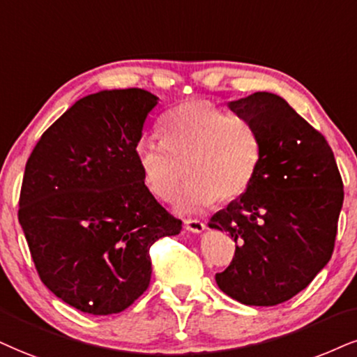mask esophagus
Returning <instances> with one entry per match:
<instances>
[{
    "label": "esophagus",
    "mask_w": 357,
    "mask_h": 357,
    "mask_svg": "<svg viewBox=\"0 0 357 357\" xmlns=\"http://www.w3.org/2000/svg\"><path fill=\"white\" fill-rule=\"evenodd\" d=\"M185 228H187V230L193 231V233H200V231L205 230V223L200 222V220L188 218V220H185Z\"/></svg>",
    "instance_id": "34e87169"
}]
</instances>
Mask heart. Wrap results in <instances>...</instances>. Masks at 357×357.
I'll return each mask as SVG.
<instances>
[{
  "mask_svg": "<svg viewBox=\"0 0 357 357\" xmlns=\"http://www.w3.org/2000/svg\"><path fill=\"white\" fill-rule=\"evenodd\" d=\"M162 142L142 139L135 160L145 187L157 199L170 202L185 182L190 185L178 210L195 212L227 204L248 190L257 175L261 142L248 119L228 116L204 99H192L164 114L158 122Z\"/></svg>",
  "mask_w": 357,
  "mask_h": 357,
  "instance_id": "obj_1",
  "label": "heart"
}]
</instances>
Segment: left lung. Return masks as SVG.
Wrapping results in <instances>:
<instances>
[{
  "mask_svg": "<svg viewBox=\"0 0 357 357\" xmlns=\"http://www.w3.org/2000/svg\"><path fill=\"white\" fill-rule=\"evenodd\" d=\"M255 126L261 157L252 185L210 218L235 255L218 288L248 306H276L305 289L331 259L344 200L324 135L280 96L255 92L228 104Z\"/></svg>",
  "mask_w": 357,
  "mask_h": 357,
  "instance_id": "8db88e82",
  "label": "left lung"
}]
</instances>
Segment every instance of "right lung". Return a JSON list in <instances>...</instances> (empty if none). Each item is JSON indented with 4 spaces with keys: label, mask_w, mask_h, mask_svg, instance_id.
I'll list each match as a JSON object with an SVG mask.
<instances>
[{
    "label": "right lung",
    "mask_w": 357,
    "mask_h": 357,
    "mask_svg": "<svg viewBox=\"0 0 357 357\" xmlns=\"http://www.w3.org/2000/svg\"><path fill=\"white\" fill-rule=\"evenodd\" d=\"M157 96L100 91L69 107L26 162L20 218L39 278L82 313L114 314L151 283V246L178 235L135 160Z\"/></svg>",
    "instance_id": "1"
}]
</instances>
